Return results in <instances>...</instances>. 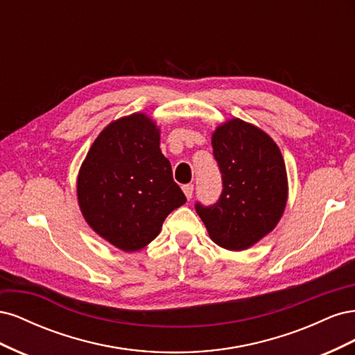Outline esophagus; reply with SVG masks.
<instances>
[{
	"label": "esophagus",
	"instance_id": "obj_1",
	"mask_svg": "<svg viewBox=\"0 0 355 355\" xmlns=\"http://www.w3.org/2000/svg\"><path fill=\"white\" fill-rule=\"evenodd\" d=\"M182 189H184V194L187 196V198L191 200V198H192V192H194V185H192V184H187V185L182 187Z\"/></svg>",
	"mask_w": 355,
	"mask_h": 355
}]
</instances>
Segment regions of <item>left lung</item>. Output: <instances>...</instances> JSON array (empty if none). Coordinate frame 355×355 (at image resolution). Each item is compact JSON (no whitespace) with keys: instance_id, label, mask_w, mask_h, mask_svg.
Here are the masks:
<instances>
[{"instance_id":"obj_1","label":"left lung","mask_w":355,"mask_h":355,"mask_svg":"<svg viewBox=\"0 0 355 355\" xmlns=\"http://www.w3.org/2000/svg\"><path fill=\"white\" fill-rule=\"evenodd\" d=\"M222 173V194L211 206L196 204L210 239L227 250H245L270 234L287 202L280 148L261 128L232 118L211 136Z\"/></svg>"}]
</instances>
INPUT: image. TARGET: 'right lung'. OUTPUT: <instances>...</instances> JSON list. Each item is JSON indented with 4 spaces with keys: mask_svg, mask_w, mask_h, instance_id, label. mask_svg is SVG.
<instances>
[{
    "mask_svg": "<svg viewBox=\"0 0 355 355\" xmlns=\"http://www.w3.org/2000/svg\"><path fill=\"white\" fill-rule=\"evenodd\" d=\"M77 196L90 228L124 252L151 243L187 202L159 149V128L136 112L106 125L83 161Z\"/></svg>",
    "mask_w": 355,
    "mask_h": 355,
    "instance_id": "obj_1",
    "label": "right lung"
}]
</instances>
